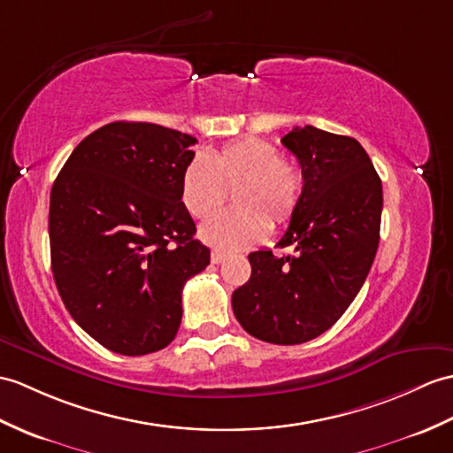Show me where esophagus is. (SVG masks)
I'll list each match as a JSON object with an SVG mask.
<instances>
[{
    "mask_svg": "<svg viewBox=\"0 0 453 453\" xmlns=\"http://www.w3.org/2000/svg\"><path fill=\"white\" fill-rule=\"evenodd\" d=\"M226 258V252L219 250V249H212V252H210V260H212V265H219Z\"/></svg>",
    "mask_w": 453,
    "mask_h": 453,
    "instance_id": "34e87169",
    "label": "esophagus"
}]
</instances>
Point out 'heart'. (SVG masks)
Returning a JSON list of instances; mask_svg holds the SVG:
<instances>
[{"instance_id":"b5f03b06","label":"heart","mask_w":453,"mask_h":453,"mask_svg":"<svg viewBox=\"0 0 453 453\" xmlns=\"http://www.w3.org/2000/svg\"><path fill=\"white\" fill-rule=\"evenodd\" d=\"M234 185L231 201L237 208L216 212L201 226V237L222 249L257 243L268 234V215L272 222H286L297 208L303 175L276 144L243 139L195 156L183 170L179 198L193 218H204Z\"/></svg>"}]
</instances>
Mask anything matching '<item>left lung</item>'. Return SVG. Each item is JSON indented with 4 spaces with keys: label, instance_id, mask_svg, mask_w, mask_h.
I'll list each match as a JSON object with an SVG mask.
<instances>
[{
    "label": "left lung",
    "instance_id": "1",
    "mask_svg": "<svg viewBox=\"0 0 453 453\" xmlns=\"http://www.w3.org/2000/svg\"><path fill=\"white\" fill-rule=\"evenodd\" d=\"M303 191L280 247L250 252V278L234 291L235 319L257 340L296 345L340 320L369 276L380 239L382 181L351 136L304 125L281 139Z\"/></svg>",
    "mask_w": 453,
    "mask_h": 453
}]
</instances>
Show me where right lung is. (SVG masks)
Instances as JSON below:
<instances>
[{
	"label": "right lung",
	"instance_id": "obj_1",
	"mask_svg": "<svg viewBox=\"0 0 453 453\" xmlns=\"http://www.w3.org/2000/svg\"><path fill=\"white\" fill-rule=\"evenodd\" d=\"M195 142L156 123H108L79 142L51 187L50 252L61 301L113 353L170 345L185 281L210 265L179 198Z\"/></svg>",
	"mask_w": 453,
	"mask_h": 453
}]
</instances>
